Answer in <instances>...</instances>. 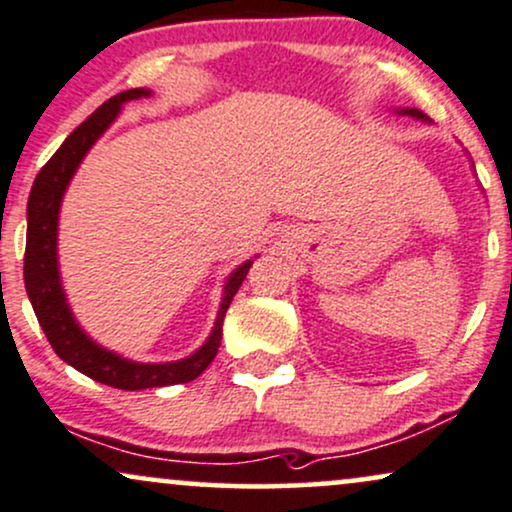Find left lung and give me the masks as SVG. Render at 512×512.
<instances>
[{
  "label": "left lung",
  "instance_id": "obj_1",
  "mask_svg": "<svg viewBox=\"0 0 512 512\" xmlns=\"http://www.w3.org/2000/svg\"><path fill=\"white\" fill-rule=\"evenodd\" d=\"M400 114H410V116H415V119H424V114L420 112V109H400Z\"/></svg>",
  "mask_w": 512,
  "mask_h": 512
}]
</instances>
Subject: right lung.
Listing matches in <instances>:
<instances>
[{"label":"right lung","instance_id":"1","mask_svg":"<svg viewBox=\"0 0 512 512\" xmlns=\"http://www.w3.org/2000/svg\"><path fill=\"white\" fill-rule=\"evenodd\" d=\"M140 97H150V90L133 88L109 97L95 114L80 123L76 131L64 140V145L54 152L52 159L42 166L28 197V233L26 257H23V281H26L28 298L33 303L35 317H38L54 353L66 365L83 372L85 377L121 391L186 384V381L200 377L217 355L226 310H229L233 295L238 293L240 283L245 281L252 267V260H248L229 276L212 334H209L205 346L195 350L193 355L183 357V360L164 362V365H145V362L126 360V357L116 355L112 350L97 346L73 319L64 288H61L57 264V224L61 197H64L66 186L76 174L78 164L88 155L95 140L107 131L123 104L140 100Z\"/></svg>","mask_w":512,"mask_h":512}]
</instances>
